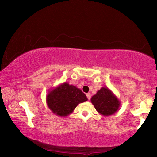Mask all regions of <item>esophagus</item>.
<instances>
[{"label": "esophagus", "instance_id": "1", "mask_svg": "<svg viewBox=\"0 0 157 157\" xmlns=\"http://www.w3.org/2000/svg\"><path fill=\"white\" fill-rule=\"evenodd\" d=\"M86 97H87V98H88V100H90V99H91V94H90V93H88V94H86Z\"/></svg>", "mask_w": 157, "mask_h": 157}]
</instances>
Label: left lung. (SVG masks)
<instances>
[{
  "label": "left lung",
  "instance_id": "obj_1",
  "mask_svg": "<svg viewBox=\"0 0 157 157\" xmlns=\"http://www.w3.org/2000/svg\"><path fill=\"white\" fill-rule=\"evenodd\" d=\"M91 101L98 112L105 116L113 115L121 106L120 100L107 87H102L93 95Z\"/></svg>",
  "mask_w": 157,
  "mask_h": 157
}]
</instances>
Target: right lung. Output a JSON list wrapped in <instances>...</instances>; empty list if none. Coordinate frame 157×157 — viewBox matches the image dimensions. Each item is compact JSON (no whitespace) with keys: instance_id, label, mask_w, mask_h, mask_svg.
<instances>
[{"instance_id":"1","label":"right lung","mask_w":157,"mask_h":157,"mask_svg":"<svg viewBox=\"0 0 157 157\" xmlns=\"http://www.w3.org/2000/svg\"><path fill=\"white\" fill-rule=\"evenodd\" d=\"M88 100L80 89L67 82L50 90L46 95L48 108L58 116H67L79 103Z\"/></svg>"}]
</instances>
